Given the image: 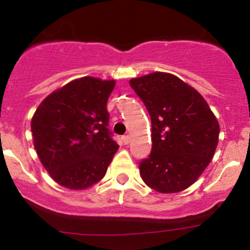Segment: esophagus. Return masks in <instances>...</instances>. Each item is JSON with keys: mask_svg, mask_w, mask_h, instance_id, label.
I'll use <instances>...</instances> for the list:
<instances>
[{"mask_svg": "<svg viewBox=\"0 0 250 250\" xmlns=\"http://www.w3.org/2000/svg\"><path fill=\"white\" fill-rule=\"evenodd\" d=\"M122 140H123V143L125 144V145H128V144L130 143V136L129 135H123Z\"/></svg>", "mask_w": 250, "mask_h": 250, "instance_id": "34e87169", "label": "esophagus"}]
</instances>
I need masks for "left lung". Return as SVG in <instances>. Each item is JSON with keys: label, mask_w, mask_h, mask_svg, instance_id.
Wrapping results in <instances>:
<instances>
[{"label": "left lung", "mask_w": 250, "mask_h": 250, "mask_svg": "<svg viewBox=\"0 0 250 250\" xmlns=\"http://www.w3.org/2000/svg\"><path fill=\"white\" fill-rule=\"evenodd\" d=\"M129 83L151 116V153L139 164L144 182L165 194L188 188L213 158L217 118L198 91L169 73H152Z\"/></svg>", "instance_id": "left-lung-1"}]
</instances>
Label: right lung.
<instances>
[{
    "label": "right lung",
    "instance_id": "obj_1",
    "mask_svg": "<svg viewBox=\"0 0 250 250\" xmlns=\"http://www.w3.org/2000/svg\"><path fill=\"white\" fill-rule=\"evenodd\" d=\"M114 87V80L77 79L52 92L36 110L31 130L37 154L63 187L79 190L96 185L116 153L106 109Z\"/></svg>",
    "mask_w": 250,
    "mask_h": 250
}]
</instances>
